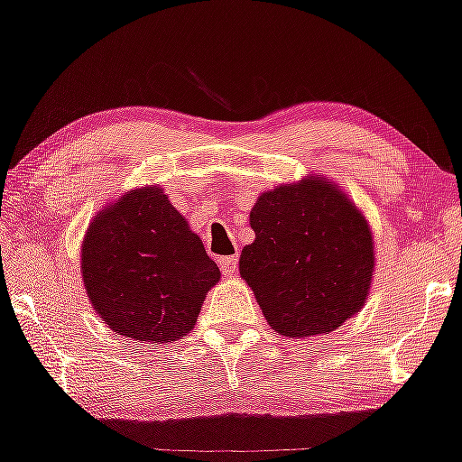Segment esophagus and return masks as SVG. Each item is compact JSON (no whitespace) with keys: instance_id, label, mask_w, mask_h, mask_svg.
Listing matches in <instances>:
<instances>
[{"instance_id":"1","label":"esophagus","mask_w":462,"mask_h":462,"mask_svg":"<svg viewBox=\"0 0 462 462\" xmlns=\"http://www.w3.org/2000/svg\"><path fill=\"white\" fill-rule=\"evenodd\" d=\"M219 267L224 275H235L238 269V256H224L219 258Z\"/></svg>"}]
</instances>
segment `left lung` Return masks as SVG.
Returning <instances> with one entry per match:
<instances>
[{
    "instance_id": "obj_1",
    "label": "left lung",
    "mask_w": 462,
    "mask_h": 462,
    "mask_svg": "<svg viewBox=\"0 0 462 462\" xmlns=\"http://www.w3.org/2000/svg\"><path fill=\"white\" fill-rule=\"evenodd\" d=\"M249 224L256 238L238 267L275 332L328 334L363 309L374 273L371 230L337 187L317 178L269 190Z\"/></svg>"
}]
</instances>
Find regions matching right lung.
<instances>
[{
    "label": "right lung",
    "instance_id": "1",
    "mask_svg": "<svg viewBox=\"0 0 462 462\" xmlns=\"http://www.w3.org/2000/svg\"><path fill=\"white\" fill-rule=\"evenodd\" d=\"M82 278L110 330L158 346L195 326L219 267L167 195L147 187L95 217L84 236Z\"/></svg>",
    "mask_w": 462,
    "mask_h": 462
}]
</instances>
